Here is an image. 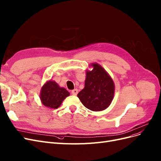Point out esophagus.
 Wrapping results in <instances>:
<instances>
[{
	"instance_id": "34e87169",
	"label": "esophagus",
	"mask_w": 161,
	"mask_h": 161,
	"mask_svg": "<svg viewBox=\"0 0 161 161\" xmlns=\"http://www.w3.org/2000/svg\"><path fill=\"white\" fill-rule=\"evenodd\" d=\"M71 93L73 95L76 96L77 94V93H78V90H77V89H74L71 91Z\"/></svg>"
}]
</instances>
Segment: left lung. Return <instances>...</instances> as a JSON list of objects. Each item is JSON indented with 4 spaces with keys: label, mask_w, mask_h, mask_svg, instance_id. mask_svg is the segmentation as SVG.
I'll return each instance as SVG.
<instances>
[{
    "label": "left lung",
    "mask_w": 161,
    "mask_h": 161,
    "mask_svg": "<svg viewBox=\"0 0 161 161\" xmlns=\"http://www.w3.org/2000/svg\"><path fill=\"white\" fill-rule=\"evenodd\" d=\"M92 69L86 70L85 87L77 97L84 106L92 111L105 110L112 102L115 85L111 76L97 63H92Z\"/></svg>",
    "instance_id": "left-lung-1"
}]
</instances>
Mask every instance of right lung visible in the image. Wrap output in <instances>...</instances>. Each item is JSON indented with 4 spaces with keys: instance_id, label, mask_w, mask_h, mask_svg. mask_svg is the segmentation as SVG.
I'll list each match as a JSON object with an SVG mask.
<instances>
[{
    "instance_id": "right-lung-1",
    "label": "right lung",
    "mask_w": 161,
    "mask_h": 161,
    "mask_svg": "<svg viewBox=\"0 0 161 161\" xmlns=\"http://www.w3.org/2000/svg\"><path fill=\"white\" fill-rule=\"evenodd\" d=\"M70 95L65 88L60 87L58 83L48 80L41 87L40 99L43 104L51 109L58 108L64 99Z\"/></svg>"
}]
</instances>
